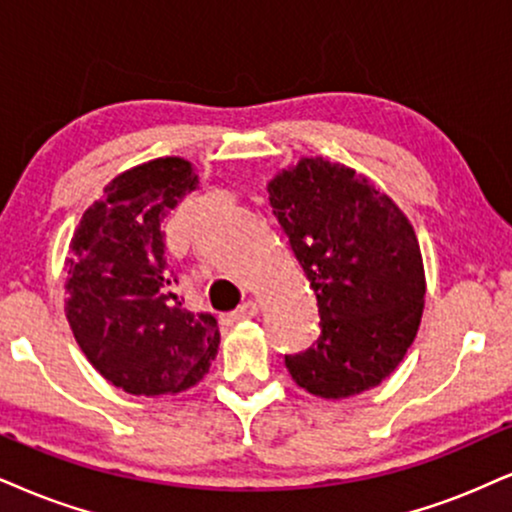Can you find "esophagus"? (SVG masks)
I'll list each match as a JSON object with an SVG mask.
<instances>
[{
    "label": "esophagus",
    "instance_id": "34e87169",
    "mask_svg": "<svg viewBox=\"0 0 512 512\" xmlns=\"http://www.w3.org/2000/svg\"><path fill=\"white\" fill-rule=\"evenodd\" d=\"M256 313H258L256 301H244V304L239 306L235 313H232V318H235V320H246V318H254Z\"/></svg>",
    "mask_w": 512,
    "mask_h": 512
}]
</instances>
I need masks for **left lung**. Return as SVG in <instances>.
Wrapping results in <instances>:
<instances>
[{
	"label": "left lung",
	"instance_id": "1",
	"mask_svg": "<svg viewBox=\"0 0 512 512\" xmlns=\"http://www.w3.org/2000/svg\"><path fill=\"white\" fill-rule=\"evenodd\" d=\"M268 194L320 315L318 342L285 356L289 375L323 399L377 387L406 356L425 306L413 225L365 175L320 156L277 173Z\"/></svg>",
	"mask_w": 512,
	"mask_h": 512
}]
</instances>
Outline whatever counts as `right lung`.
Returning a JSON list of instances; mask_svg holds the SVG:
<instances>
[{
    "label": "right lung",
    "mask_w": 512,
    "mask_h": 512,
    "mask_svg": "<svg viewBox=\"0 0 512 512\" xmlns=\"http://www.w3.org/2000/svg\"><path fill=\"white\" fill-rule=\"evenodd\" d=\"M199 185L192 163L166 156L113 178L82 213L66 258V318L92 368L135 396L194 387L216 358L211 313L170 292L163 220Z\"/></svg>",
    "instance_id": "1"
}]
</instances>
